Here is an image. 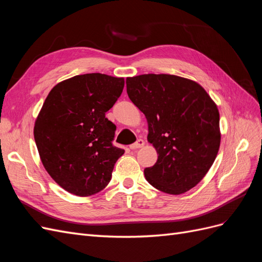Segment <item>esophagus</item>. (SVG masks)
Instances as JSON below:
<instances>
[{"label":"esophagus","instance_id":"1","mask_svg":"<svg viewBox=\"0 0 262 262\" xmlns=\"http://www.w3.org/2000/svg\"><path fill=\"white\" fill-rule=\"evenodd\" d=\"M143 145H144V141L140 139V140H138V141L136 142V143L131 144V145H130V148H131V149H136V148H140V147H142Z\"/></svg>","mask_w":262,"mask_h":262}]
</instances>
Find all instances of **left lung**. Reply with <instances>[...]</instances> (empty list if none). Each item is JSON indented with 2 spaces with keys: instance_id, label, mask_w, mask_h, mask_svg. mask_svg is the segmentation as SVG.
Instances as JSON below:
<instances>
[{
  "instance_id": "left-lung-1",
  "label": "left lung",
  "mask_w": 262,
  "mask_h": 262,
  "mask_svg": "<svg viewBox=\"0 0 262 262\" xmlns=\"http://www.w3.org/2000/svg\"><path fill=\"white\" fill-rule=\"evenodd\" d=\"M126 93L144 114L147 141L158 154L145 179L168 194L195 187L217 155L221 132L215 102L194 81L170 74L126 77Z\"/></svg>"
}]
</instances>
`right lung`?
Wrapping results in <instances>:
<instances>
[{
    "mask_svg": "<svg viewBox=\"0 0 262 262\" xmlns=\"http://www.w3.org/2000/svg\"><path fill=\"white\" fill-rule=\"evenodd\" d=\"M124 78L76 75L55 85L34 128L43 167L70 193L89 196L112 179L124 149L113 145L116 125L106 118L123 91Z\"/></svg>",
    "mask_w": 262,
    "mask_h": 262,
    "instance_id": "obj_1",
    "label": "right lung"
}]
</instances>
